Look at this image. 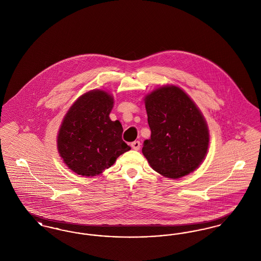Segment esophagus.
<instances>
[{
    "label": "esophagus",
    "instance_id": "1",
    "mask_svg": "<svg viewBox=\"0 0 261 261\" xmlns=\"http://www.w3.org/2000/svg\"><path fill=\"white\" fill-rule=\"evenodd\" d=\"M131 147L135 149V150H139L140 148H141V143L139 141H135V142L131 143Z\"/></svg>",
    "mask_w": 261,
    "mask_h": 261
}]
</instances>
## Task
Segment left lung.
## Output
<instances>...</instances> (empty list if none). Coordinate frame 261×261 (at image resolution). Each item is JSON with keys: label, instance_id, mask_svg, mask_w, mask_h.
<instances>
[{"label": "left lung", "instance_id": "obj_1", "mask_svg": "<svg viewBox=\"0 0 261 261\" xmlns=\"http://www.w3.org/2000/svg\"><path fill=\"white\" fill-rule=\"evenodd\" d=\"M150 139L143 154L153 170L178 179L193 172L203 161L210 135L203 116L180 88L164 86L145 99Z\"/></svg>", "mask_w": 261, "mask_h": 261}]
</instances>
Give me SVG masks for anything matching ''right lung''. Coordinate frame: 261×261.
<instances>
[{
    "mask_svg": "<svg viewBox=\"0 0 261 261\" xmlns=\"http://www.w3.org/2000/svg\"><path fill=\"white\" fill-rule=\"evenodd\" d=\"M113 98L105 91H90L74 102L62 121L58 149L64 163L82 176H96L131 149L122 140L123 128L110 113Z\"/></svg>",
    "mask_w": 261,
    "mask_h": 261,
    "instance_id": "1",
    "label": "right lung"
}]
</instances>
